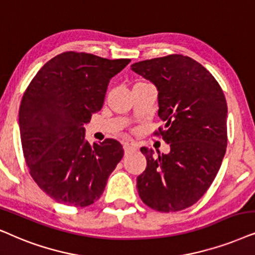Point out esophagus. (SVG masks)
<instances>
[{
    "mask_svg": "<svg viewBox=\"0 0 255 255\" xmlns=\"http://www.w3.org/2000/svg\"><path fill=\"white\" fill-rule=\"evenodd\" d=\"M135 148H137V146H135V144H133V143H124L125 154L130 153V152H132V151H134Z\"/></svg>",
    "mask_w": 255,
    "mask_h": 255,
    "instance_id": "esophagus-1",
    "label": "esophagus"
}]
</instances>
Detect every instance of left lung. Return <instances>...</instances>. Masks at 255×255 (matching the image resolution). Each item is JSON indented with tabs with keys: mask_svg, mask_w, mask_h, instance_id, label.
<instances>
[{
	"mask_svg": "<svg viewBox=\"0 0 255 255\" xmlns=\"http://www.w3.org/2000/svg\"><path fill=\"white\" fill-rule=\"evenodd\" d=\"M156 85L158 116L164 128L154 132L170 144L167 154L141 147L146 168L137 178L145 205L177 212L196 204L213 183L227 146V104L216 78L200 63L183 55L146 59L131 65Z\"/></svg>",
	"mask_w": 255,
	"mask_h": 255,
	"instance_id": "left-lung-1",
	"label": "left lung"
}]
</instances>
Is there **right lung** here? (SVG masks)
<instances>
[{"instance_id": "add662e5", "label": "right lung", "mask_w": 255, "mask_h": 255, "mask_svg": "<svg viewBox=\"0 0 255 255\" xmlns=\"http://www.w3.org/2000/svg\"><path fill=\"white\" fill-rule=\"evenodd\" d=\"M131 59L67 51L45 63L23 95L18 123L35 183L57 203L94 204L124 156L116 139L90 144L84 123L103 107L110 79Z\"/></svg>"}]
</instances>
